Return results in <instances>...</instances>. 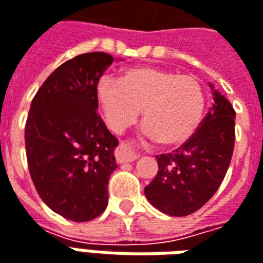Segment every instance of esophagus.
Wrapping results in <instances>:
<instances>
[{
	"mask_svg": "<svg viewBox=\"0 0 263 263\" xmlns=\"http://www.w3.org/2000/svg\"><path fill=\"white\" fill-rule=\"evenodd\" d=\"M115 158H117V162L119 163H124V162H132V161H135L138 158L137 154H134L131 151L129 146H126V145H119L118 149L115 152Z\"/></svg>",
	"mask_w": 263,
	"mask_h": 263,
	"instance_id": "34e87169",
	"label": "esophagus"
}]
</instances>
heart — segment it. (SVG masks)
Masks as SVG:
<instances>
[{
	"label": "heart",
	"instance_id": "obj_1",
	"mask_svg": "<svg viewBox=\"0 0 263 263\" xmlns=\"http://www.w3.org/2000/svg\"><path fill=\"white\" fill-rule=\"evenodd\" d=\"M95 97L109 131L124 132L142 111L145 134L162 146L185 144L205 112V95L196 78L149 65L125 69L119 81L102 77Z\"/></svg>",
	"mask_w": 263,
	"mask_h": 263
}]
</instances>
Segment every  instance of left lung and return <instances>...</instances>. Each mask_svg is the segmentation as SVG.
<instances>
[{"label":"left lung","instance_id":"left-lung-1","mask_svg":"<svg viewBox=\"0 0 263 263\" xmlns=\"http://www.w3.org/2000/svg\"><path fill=\"white\" fill-rule=\"evenodd\" d=\"M234 146V106L214 91V105L195 134L175 151L157 155L158 174L145 186V196L163 214H194L221 186Z\"/></svg>","mask_w":263,"mask_h":263}]
</instances>
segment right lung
I'll return each instance as SVG.
<instances>
[{"label":"right lung","instance_id":"1","mask_svg":"<svg viewBox=\"0 0 263 263\" xmlns=\"http://www.w3.org/2000/svg\"><path fill=\"white\" fill-rule=\"evenodd\" d=\"M112 55H77L55 69L31 102L25 124L28 170L38 195L74 222L100 216L117 170L118 139L97 112L95 88Z\"/></svg>","mask_w":263,"mask_h":263}]
</instances>
